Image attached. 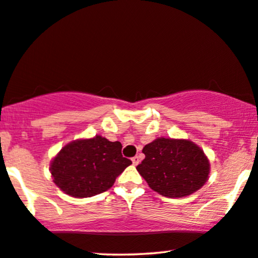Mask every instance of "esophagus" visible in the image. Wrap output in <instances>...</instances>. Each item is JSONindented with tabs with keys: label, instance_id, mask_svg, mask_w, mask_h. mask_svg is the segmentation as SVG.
Instances as JSON below:
<instances>
[{
	"label": "esophagus",
	"instance_id": "1",
	"mask_svg": "<svg viewBox=\"0 0 258 258\" xmlns=\"http://www.w3.org/2000/svg\"><path fill=\"white\" fill-rule=\"evenodd\" d=\"M132 163H133V165H138L140 163V158L138 156L133 157L132 158Z\"/></svg>",
	"mask_w": 258,
	"mask_h": 258
}]
</instances>
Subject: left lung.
<instances>
[{"label":"left lung","instance_id":"left-lung-1","mask_svg":"<svg viewBox=\"0 0 258 258\" xmlns=\"http://www.w3.org/2000/svg\"><path fill=\"white\" fill-rule=\"evenodd\" d=\"M145 159L137 170L153 191L181 198L199 190L209 178L210 164L203 150L185 139L157 138L143 149Z\"/></svg>","mask_w":258,"mask_h":258}]
</instances>
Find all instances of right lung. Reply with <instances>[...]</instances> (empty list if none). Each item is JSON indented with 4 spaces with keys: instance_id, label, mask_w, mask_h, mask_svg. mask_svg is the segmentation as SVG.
Instances as JSON below:
<instances>
[{
    "instance_id": "1",
    "label": "right lung",
    "mask_w": 258,
    "mask_h": 258,
    "mask_svg": "<svg viewBox=\"0 0 258 258\" xmlns=\"http://www.w3.org/2000/svg\"><path fill=\"white\" fill-rule=\"evenodd\" d=\"M122 145L104 137L74 140L62 147L50 163L54 183L64 194L86 198L102 194L132 164L121 154Z\"/></svg>"
}]
</instances>
